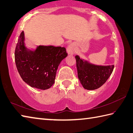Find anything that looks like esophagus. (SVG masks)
<instances>
[{"instance_id": "34e87169", "label": "esophagus", "mask_w": 133, "mask_h": 133, "mask_svg": "<svg viewBox=\"0 0 133 133\" xmlns=\"http://www.w3.org/2000/svg\"><path fill=\"white\" fill-rule=\"evenodd\" d=\"M75 45L74 44H71L67 48V52L69 55H73L75 53Z\"/></svg>"}]
</instances>
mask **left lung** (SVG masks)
I'll return each mask as SVG.
<instances>
[{
	"label": "left lung",
	"instance_id": "obj_1",
	"mask_svg": "<svg viewBox=\"0 0 133 133\" xmlns=\"http://www.w3.org/2000/svg\"><path fill=\"white\" fill-rule=\"evenodd\" d=\"M78 77L85 89L95 90L101 87L111 75L114 65L99 66L90 63L75 56Z\"/></svg>",
	"mask_w": 133,
	"mask_h": 133
}]
</instances>
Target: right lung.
I'll use <instances>...</instances> for the list:
<instances>
[{"instance_id":"obj_1","label":"right lung","mask_w":133,"mask_h":133,"mask_svg":"<svg viewBox=\"0 0 133 133\" xmlns=\"http://www.w3.org/2000/svg\"><path fill=\"white\" fill-rule=\"evenodd\" d=\"M23 31L18 40L15 62L21 77L31 87L45 90L55 83L57 69L67 56L66 48L39 45L32 51L26 47Z\"/></svg>"}]
</instances>
